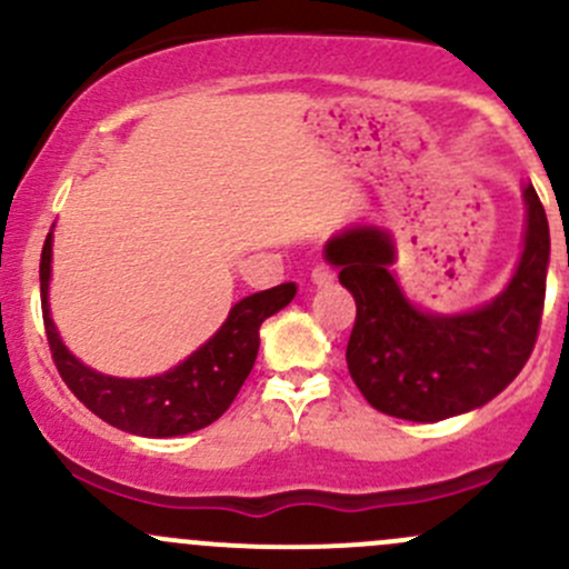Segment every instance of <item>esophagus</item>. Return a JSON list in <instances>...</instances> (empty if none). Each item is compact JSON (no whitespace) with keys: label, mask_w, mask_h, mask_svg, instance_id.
Instances as JSON below:
<instances>
[{"label":"esophagus","mask_w":569,"mask_h":569,"mask_svg":"<svg viewBox=\"0 0 569 569\" xmlns=\"http://www.w3.org/2000/svg\"><path fill=\"white\" fill-rule=\"evenodd\" d=\"M311 280L313 286H330L332 280H336V272H332V267H327V263H317L311 272Z\"/></svg>","instance_id":"obj_1"}]
</instances>
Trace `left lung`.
I'll return each instance as SVG.
<instances>
[{"mask_svg": "<svg viewBox=\"0 0 569 569\" xmlns=\"http://www.w3.org/2000/svg\"><path fill=\"white\" fill-rule=\"evenodd\" d=\"M515 278L479 311L435 317L412 308L391 274L393 244L380 228L330 239L327 261L355 297L347 366L375 410L405 421H443L496 399L526 366L539 336L548 278V217L533 187Z\"/></svg>", "mask_w": 569, "mask_h": 569, "instance_id": "8db88e82", "label": "left lung"}]
</instances>
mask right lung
I'll list each match as a JSON object with an SVG mask.
<instances>
[{"label":"right lung","instance_id":"1","mask_svg":"<svg viewBox=\"0 0 569 569\" xmlns=\"http://www.w3.org/2000/svg\"><path fill=\"white\" fill-rule=\"evenodd\" d=\"M49 274L51 233L40 252V306L46 341L62 382L101 421L142 438H176L214 423L237 399L256 363L261 321L289 306L297 295L295 283H280L244 297L231 308L214 338H209L176 369L146 380H120L79 363L60 341L49 317Z\"/></svg>","mask_w":569,"mask_h":569}]
</instances>
